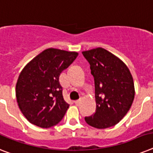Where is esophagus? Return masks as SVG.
I'll use <instances>...</instances> for the list:
<instances>
[{"label":"esophagus","mask_w":153,"mask_h":153,"mask_svg":"<svg viewBox=\"0 0 153 153\" xmlns=\"http://www.w3.org/2000/svg\"><path fill=\"white\" fill-rule=\"evenodd\" d=\"M74 104L76 105H79L80 104V100H74Z\"/></svg>","instance_id":"esophagus-1"}]
</instances>
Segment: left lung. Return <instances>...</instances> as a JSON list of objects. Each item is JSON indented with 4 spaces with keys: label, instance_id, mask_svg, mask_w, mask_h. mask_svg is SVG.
Returning a JSON list of instances; mask_svg holds the SVG:
<instances>
[{
    "label": "left lung",
    "instance_id": "left-lung-1",
    "mask_svg": "<svg viewBox=\"0 0 153 153\" xmlns=\"http://www.w3.org/2000/svg\"><path fill=\"white\" fill-rule=\"evenodd\" d=\"M95 83L96 112L85 117L89 126L105 129L115 126L130 110L134 98V84L129 68L103 48L84 51Z\"/></svg>",
    "mask_w": 153,
    "mask_h": 153
}]
</instances>
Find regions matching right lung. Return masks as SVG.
Here are the masks:
<instances>
[{"label": "right lung", "instance_id": "obj_1", "mask_svg": "<svg viewBox=\"0 0 153 153\" xmlns=\"http://www.w3.org/2000/svg\"><path fill=\"white\" fill-rule=\"evenodd\" d=\"M78 55L47 48L25 66L17 80L16 95L19 108L30 123L49 128L64 118L69 105L64 99L59 78Z\"/></svg>", "mask_w": 153, "mask_h": 153}]
</instances>
